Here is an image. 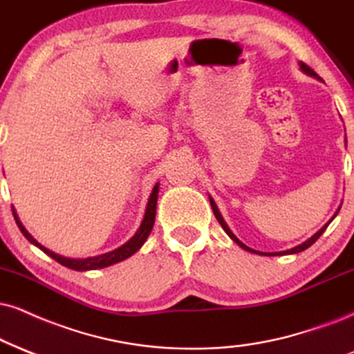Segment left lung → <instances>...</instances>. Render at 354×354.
<instances>
[{"label":"left lung","instance_id":"1","mask_svg":"<svg viewBox=\"0 0 354 354\" xmlns=\"http://www.w3.org/2000/svg\"><path fill=\"white\" fill-rule=\"evenodd\" d=\"M300 68H302V71H304L305 73H308V75H312V77H317V78H320V77H318V75H317V72H315V71H313V68H310V67H308V65H307V64H305V62H300ZM210 205H212V208H213V213H215V216H216L218 223H220V225H221V228H223V230L226 231V234H228V236H230L231 239H233V241H234V243H236V244H239V246H241V248H243V250H246V251H251V252H256V254H263V252H257V251H254V250H251V248H248V246H246V244H243L241 241H239V239H238L236 236H234V234H233V233H231V230L228 228V226H226V223H225V220H223V218H221V215H220V212H218L216 205H215V202H213V200H212V198H210ZM339 208H342V207H339ZM339 208H338V212H339ZM338 212H337V213H335V216H337V215H338ZM335 216H333V218H335ZM333 218H331V220H333ZM331 220L328 221V223H326V225L324 226V228H322V230H318V231H317V233H315V234H313V236H312L310 239H307V241H305V243H302V244H299V246H295V248H292V250H289V251H282V252H270V254H276V256H279V254H295V252L305 251V250H307V248H310V246H312V244H313V243H315V241H317V239L322 236V234H324V231L326 230V226H328V225L331 223Z\"/></svg>","mask_w":354,"mask_h":354}]
</instances>
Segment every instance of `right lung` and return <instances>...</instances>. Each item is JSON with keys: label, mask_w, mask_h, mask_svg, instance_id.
<instances>
[{"label": "right lung", "mask_w": 354, "mask_h": 354, "mask_svg": "<svg viewBox=\"0 0 354 354\" xmlns=\"http://www.w3.org/2000/svg\"><path fill=\"white\" fill-rule=\"evenodd\" d=\"M157 194H159V184L154 185V189H152V194L149 197V202H147V207H146V213H144V220L141 226H139V230L136 231V234H134L133 238L129 239L128 243H124L123 246L118 248V250L111 251V252H106V254H102V256H95V257H86V259H71V257H64V256H59L55 254V252H52L47 250V248H44L42 244H39L36 239H34L30 234L26 231V228L23 225H21L19 218L16 216L15 210H12V215H15V220H16V225L19 226L21 233L24 234L26 238L29 239L30 243L36 244L39 250H42L46 252L47 256H50L52 259H55L57 263H60L65 268L68 269H73V270H91V269H102V268H108V266L111 264H116L120 263V261H124L128 259L129 256H133L134 252H136L139 248L142 246L144 241H146L147 236H149L152 226H154V220H156V205H157Z\"/></svg>", "instance_id": "add662e5"}]
</instances>
